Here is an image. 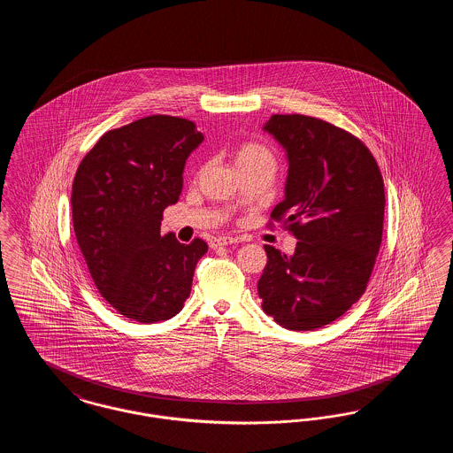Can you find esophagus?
Masks as SVG:
<instances>
[{"mask_svg":"<svg viewBox=\"0 0 453 453\" xmlns=\"http://www.w3.org/2000/svg\"><path fill=\"white\" fill-rule=\"evenodd\" d=\"M237 242L236 237L231 236H217L211 239V248H219V246H229V244H234Z\"/></svg>","mask_w":453,"mask_h":453,"instance_id":"34e87169","label":"esophagus"}]
</instances>
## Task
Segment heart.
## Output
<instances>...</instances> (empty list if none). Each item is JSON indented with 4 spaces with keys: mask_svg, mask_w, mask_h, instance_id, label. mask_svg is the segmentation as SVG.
Wrapping results in <instances>:
<instances>
[{
    "mask_svg": "<svg viewBox=\"0 0 453 453\" xmlns=\"http://www.w3.org/2000/svg\"><path fill=\"white\" fill-rule=\"evenodd\" d=\"M234 161H236L237 168L251 165V163H258V161H273L272 152L268 151L265 146H261L258 142H241L237 144L234 150Z\"/></svg>",
    "mask_w": 453,
    "mask_h": 453,
    "instance_id": "1",
    "label": "heart"
}]
</instances>
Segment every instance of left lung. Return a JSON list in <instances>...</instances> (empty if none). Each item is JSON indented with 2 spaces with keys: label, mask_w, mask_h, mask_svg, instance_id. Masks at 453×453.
<instances>
[{
  "label": "left lung",
  "mask_w": 453,
  "mask_h": 453,
  "mask_svg": "<svg viewBox=\"0 0 453 453\" xmlns=\"http://www.w3.org/2000/svg\"><path fill=\"white\" fill-rule=\"evenodd\" d=\"M265 130L288 154L285 198L268 226L281 222L299 241L292 257L265 246L261 307L287 329L312 331L365 294L382 242L384 180L365 144L326 120L275 113Z\"/></svg>",
  "instance_id": "obj_1"
}]
</instances>
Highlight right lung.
Wrapping results in <instances>:
<instances>
[{
  "label": "right lung",
  "instance_id": "right-lung-1",
  "mask_svg": "<svg viewBox=\"0 0 453 453\" xmlns=\"http://www.w3.org/2000/svg\"><path fill=\"white\" fill-rule=\"evenodd\" d=\"M203 141L192 120L151 115L108 130L73 181V227L102 297L122 316L157 323L188 299L207 242L161 236L163 212L183 188L188 154Z\"/></svg>",
  "mask_w": 453,
  "mask_h": 453
}]
</instances>
